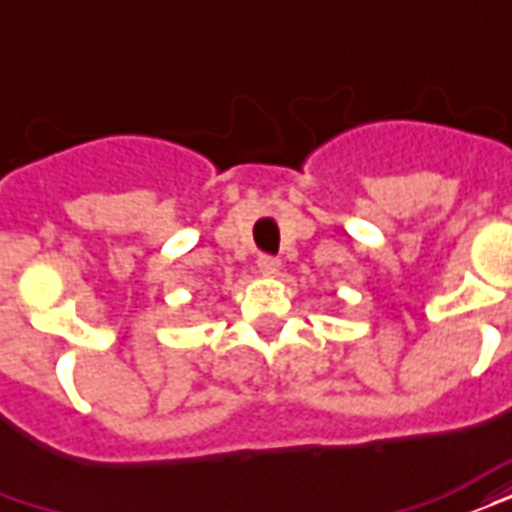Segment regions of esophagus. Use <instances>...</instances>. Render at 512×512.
Masks as SVG:
<instances>
[{"label": "esophagus", "instance_id": "obj_1", "mask_svg": "<svg viewBox=\"0 0 512 512\" xmlns=\"http://www.w3.org/2000/svg\"><path fill=\"white\" fill-rule=\"evenodd\" d=\"M257 271H260L263 276H276L279 271H282V263H279L276 257L263 255V257H257Z\"/></svg>", "mask_w": 512, "mask_h": 512}]
</instances>
